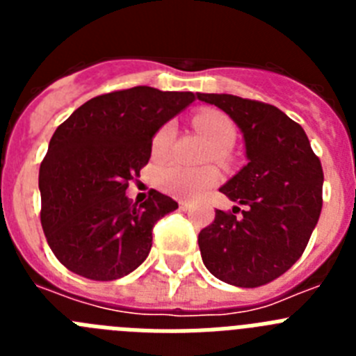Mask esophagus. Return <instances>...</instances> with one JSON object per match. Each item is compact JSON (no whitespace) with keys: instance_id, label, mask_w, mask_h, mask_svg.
Listing matches in <instances>:
<instances>
[{"instance_id":"34e87169","label":"esophagus","mask_w":356,"mask_h":356,"mask_svg":"<svg viewBox=\"0 0 356 356\" xmlns=\"http://www.w3.org/2000/svg\"><path fill=\"white\" fill-rule=\"evenodd\" d=\"M178 207H180V210H184V212H185V210H188L193 205H191L188 201H180V203H178Z\"/></svg>"}]
</instances>
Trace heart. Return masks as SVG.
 Here are the masks:
<instances>
[{
    "instance_id": "b5f03b06",
    "label": "heart",
    "mask_w": 356,
    "mask_h": 356,
    "mask_svg": "<svg viewBox=\"0 0 356 356\" xmlns=\"http://www.w3.org/2000/svg\"><path fill=\"white\" fill-rule=\"evenodd\" d=\"M194 127L203 134L210 146L213 147V155L217 159L225 156L226 151L234 146L237 130L235 124L221 112L213 110H205L194 115ZM176 128L172 122H165L155 131L151 139V155L153 159H163L168 155L171 147L172 139H175ZM221 175L213 165H205V168H185L180 163H169L159 169L156 172V185L162 188L163 193L171 194L181 200H196L201 194L209 191L210 187L219 181Z\"/></svg>"
}]
</instances>
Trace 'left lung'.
<instances>
[{"mask_svg":"<svg viewBox=\"0 0 356 356\" xmlns=\"http://www.w3.org/2000/svg\"><path fill=\"white\" fill-rule=\"evenodd\" d=\"M235 122L248 163L219 191L242 217L216 210L197 237L201 259L216 278L259 287L291 269L303 254L323 209V168L298 122L267 103L232 94H197ZM238 209V207H234Z\"/></svg>","mask_w":356,"mask_h":356,"instance_id":"1","label":"left lung"}]
</instances>
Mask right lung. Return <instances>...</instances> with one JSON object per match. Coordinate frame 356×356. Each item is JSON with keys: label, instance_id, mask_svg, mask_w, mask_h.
Here are the masks:
<instances>
[{"label": "right lung", "instance_id": "obj_1", "mask_svg": "<svg viewBox=\"0 0 356 356\" xmlns=\"http://www.w3.org/2000/svg\"><path fill=\"white\" fill-rule=\"evenodd\" d=\"M194 99L140 85L92 97L56 128L39 171L40 222L69 271L108 282L146 260L153 226L178 203L151 191L131 205L128 181L149 160L155 131Z\"/></svg>", "mask_w": 356, "mask_h": 356}]
</instances>
